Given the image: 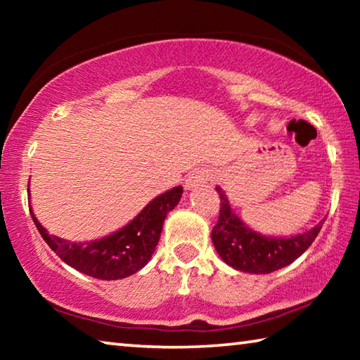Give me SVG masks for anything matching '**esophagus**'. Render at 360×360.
Instances as JSON below:
<instances>
[{"instance_id": "obj_1", "label": "esophagus", "mask_w": 360, "mask_h": 360, "mask_svg": "<svg viewBox=\"0 0 360 360\" xmlns=\"http://www.w3.org/2000/svg\"><path fill=\"white\" fill-rule=\"evenodd\" d=\"M210 178H211V169H208V168L193 169L192 173L187 174L186 182H184L186 188H193V187H197V186H202Z\"/></svg>"}]
</instances>
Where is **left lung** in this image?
<instances>
[{"label":"left lung","mask_w":360,"mask_h":360,"mask_svg":"<svg viewBox=\"0 0 360 360\" xmlns=\"http://www.w3.org/2000/svg\"><path fill=\"white\" fill-rule=\"evenodd\" d=\"M219 221L211 231V240L216 251L225 264L238 271L266 275L279 268L288 266L307 251L316 240L326 219L303 233L294 236H266L257 233L231 211L229 198L221 187Z\"/></svg>","instance_id":"1"}]
</instances>
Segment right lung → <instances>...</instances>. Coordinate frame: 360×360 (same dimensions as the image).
Returning <instances> with one entry per match:
<instances>
[{"instance_id":"obj_1","label":"right lung","mask_w":360,"mask_h":360,"mask_svg":"<svg viewBox=\"0 0 360 360\" xmlns=\"http://www.w3.org/2000/svg\"><path fill=\"white\" fill-rule=\"evenodd\" d=\"M181 197V186L169 188L146 205L133 221L117 231L100 240L85 243H75L49 233L36 219L32 206L30 214L49 248L65 264L84 275L114 281L135 275L150 260L160 240L165 217L179 203Z\"/></svg>"}]
</instances>
